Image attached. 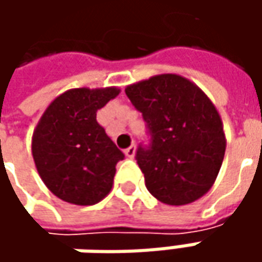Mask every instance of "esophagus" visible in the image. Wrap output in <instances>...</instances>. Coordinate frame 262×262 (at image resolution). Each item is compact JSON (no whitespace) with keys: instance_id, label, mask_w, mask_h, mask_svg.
<instances>
[{"instance_id":"obj_1","label":"esophagus","mask_w":262,"mask_h":262,"mask_svg":"<svg viewBox=\"0 0 262 262\" xmlns=\"http://www.w3.org/2000/svg\"><path fill=\"white\" fill-rule=\"evenodd\" d=\"M125 156L129 157V159H133V157L136 156V146L128 147L125 150Z\"/></svg>"}]
</instances>
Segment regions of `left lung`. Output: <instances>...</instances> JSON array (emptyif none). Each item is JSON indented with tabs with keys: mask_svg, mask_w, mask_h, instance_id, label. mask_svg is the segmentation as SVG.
I'll use <instances>...</instances> for the list:
<instances>
[{
	"mask_svg": "<svg viewBox=\"0 0 262 262\" xmlns=\"http://www.w3.org/2000/svg\"><path fill=\"white\" fill-rule=\"evenodd\" d=\"M125 93L151 137L150 147L140 146L136 155L148 192L169 206L207 194L226 151L223 122L208 96L178 74L150 77Z\"/></svg>",
	"mask_w": 262,
	"mask_h": 262,
	"instance_id": "1",
	"label": "left lung"
}]
</instances>
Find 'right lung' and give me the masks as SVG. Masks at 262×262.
Instances as JSON below:
<instances>
[{
	"label": "right lung",
	"instance_id": "add662e5",
	"mask_svg": "<svg viewBox=\"0 0 262 262\" xmlns=\"http://www.w3.org/2000/svg\"><path fill=\"white\" fill-rule=\"evenodd\" d=\"M118 87L71 89L55 97L32 137L37 173L70 204L93 206L112 189L124 153L96 121V112L119 95Z\"/></svg>",
	"mask_w": 262,
	"mask_h": 262
}]
</instances>
